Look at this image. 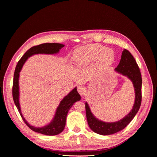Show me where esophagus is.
I'll list each match as a JSON object with an SVG mask.
<instances>
[{
  "label": "esophagus",
  "instance_id": "34e87169",
  "mask_svg": "<svg viewBox=\"0 0 157 157\" xmlns=\"http://www.w3.org/2000/svg\"><path fill=\"white\" fill-rule=\"evenodd\" d=\"M77 91L80 96H84L86 92V88L83 86H78L77 87Z\"/></svg>",
  "mask_w": 157,
  "mask_h": 157
}]
</instances>
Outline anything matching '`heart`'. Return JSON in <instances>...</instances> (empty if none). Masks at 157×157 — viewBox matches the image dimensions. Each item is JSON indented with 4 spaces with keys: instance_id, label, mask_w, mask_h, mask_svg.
Wrapping results in <instances>:
<instances>
[{
    "instance_id": "obj_1",
    "label": "heart",
    "mask_w": 157,
    "mask_h": 157,
    "mask_svg": "<svg viewBox=\"0 0 157 157\" xmlns=\"http://www.w3.org/2000/svg\"><path fill=\"white\" fill-rule=\"evenodd\" d=\"M114 58L111 50L98 44H92L80 47L75 52V59L80 63H88L99 59L105 65L111 64Z\"/></svg>"
}]
</instances>
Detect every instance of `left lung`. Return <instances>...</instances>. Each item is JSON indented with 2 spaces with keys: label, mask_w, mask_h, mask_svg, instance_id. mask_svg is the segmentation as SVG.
<instances>
[{
  "label": "left lung",
  "mask_w": 157,
  "mask_h": 157,
  "mask_svg": "<svg viewBox=\"0 0 157 157\" xmlns=\"http://www.w3.org/2000/svg\"><path fill=\"white\" fill-rule=\"evenodd\" d=\"M117 72L126 76L134 84L135 89L136 99L134 107L131 112L122 120L115 122H105L95 118L86 103V115L88 124L90 129L94 132L101 135H110L119 132L129 124L139 111L141 103V84L142 79L140 68L134 57L126 49L122 51L119 64L115 68Z\"/></svg>",
  "instance_id": "1"
}]
</instances>
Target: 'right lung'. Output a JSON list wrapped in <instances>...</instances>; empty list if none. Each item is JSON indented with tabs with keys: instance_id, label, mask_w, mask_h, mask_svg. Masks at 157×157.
<instances>
[{
	"instance_id": "obj_1",
	"label": "right lung",
	"mask_w": 157,
	"mask_h": 157,
	"mask_svg": "<svg viewBox=\"0 0 157 157\" xmlns=\"http://www.w3.org/2000/svg\"><path fill=\"white\" fill-rule=\"evenodd\" d=\"M63 46V44L59 43H44L31 47L19 60L16 67L15 71H14L12 86V96L14 103L17 107L22 119L24 121L26 125L32 130L47 136L58 135L64 130L66 122V117H67L69 110L72 107L74 103L79 101L80 99V96L77 92V90L76 88H74L67 96H65L62 99V101L60 102L59 107L57 109L54 119L50 124L42 128H36L29 124V123L25 120V118H23L21 113L20 103H19V76H20V72L23 64H24L27 58H29L32 55L37 54H56L58 53L59 50L62 48Z\"/></svg>"
}]
</instances>
